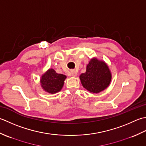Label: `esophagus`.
<instances>
[{
	"label": "esophagus",
	"mask_w": 146,
	"mask_h": 146,
	"mask_svg": "<svg viewBox=\"0 0 146 146\" xmlns=\"http://www.w3.org/2000/svg\"><path fill=\"white\" fill-rule=\"evenodd\" d=\"M77 72L75 70H71V75H72V76H77Z\"/></svg>",
	"instance_id": "1"
}]
</instances>
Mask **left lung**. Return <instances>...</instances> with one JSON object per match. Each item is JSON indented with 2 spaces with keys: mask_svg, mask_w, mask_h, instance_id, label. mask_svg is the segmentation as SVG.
<instances>
[{
  "mask_svg": "<svg viewBox=\"0 0 146 146\" xmlns=\"http://www.w3.org/2000/svg\"><path fill=\"white\" fill-rule=\"evenodd\" d=\"M82 84L92 93H98L108 87L111 75L108 67L104 62L96 58L91 59L85 73L80 76Z\"/></svg>",
  "mask_w": 146,
  "mask_h": 146,
  "instance_id": "8db88e82",
  "label": "left lung"
}]
</instances>
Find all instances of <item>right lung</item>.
Returning a JSON list of instances; mask_svg holds the SVG:
<instances>
[{
  "label": "right lung",
  "instance_id": "add662e5",
  "mask_svg": "<svg viewBox=\"0 0 146 146\" xmlns=\"http://www.w3.org/2000/svg\"><path fill=\"white\" fill-rule=\"evenodd\" d=\"M66 76L57 74L51 69L43 74L41 78V85L44 91L50 93H56L60 91L63 87Z\"/></svg>",
  "mask_w": 146,
  "mask_h": 146
}]
</instances>
